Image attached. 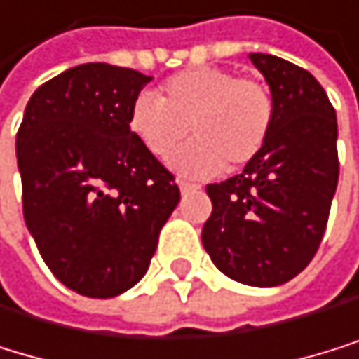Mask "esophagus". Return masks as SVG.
I'll list each match as a JSON object with an SVG mask.
<instances>
[{"label":"esophagus","mask_w":359,"mask_h":359,"mask_svg":"<svg viewBox=\"0 0 359 359\" xmlns=\"http://www.w3.org/2000/svg\"><path fill=\"white\" fill-rule=\"evenodd\" d=\"M176 185H178V189H181V194H189V191H198V189H201V187L194 185V183H187V181H183V178H178Z\"/></svg>","instance_id":"obj_1"}]
</instances>
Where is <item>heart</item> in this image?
I'll list each match as a JSON object with an SVG mask.
<instances>
[{
  "label": "heart",
  "mask_w": 359,
  "mask_h": 359,
  "mask_svg": "<svg viewBox=\"0 0 359 359\" xmlns=\"http://www.w3.org/2000/svg\"><path fill=\"white\" fill-rule=\"evenodd\" d=\"M275 119V104L257 80L220 67H194L170 78L156 93L139 95L128 111V130L152 156L168 158L185 176L205 178L246 165L259 154Z\"/></svg>",
  "instance_id": "b5f03b06"
}]
</instances>
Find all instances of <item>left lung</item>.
I'll return each instance as SVG.
<instances>
[{
    "mask_svg": "<svg viewBox=\"0 0 359 359\" xmlns=\"http://www.w3.org/2000/svg\"><path fill=\"white\" fill-rule=\"evenodd\" d=\"M266 78L275 119L244 172L207 185L203 246L222 275L252 287L294 279L312 262L338 185V121L320 82L272 54H248Z\"/></svg>",
    "mask_w": 359,
    "mask_h": 359,
    "instance_id": "left-lung-1",
    "label": "left lung"
}]
</instances>
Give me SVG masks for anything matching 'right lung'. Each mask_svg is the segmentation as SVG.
I'll return each instance as SVG.
<instances>
[{
  "label": "right lung",
  "mask_w": 359,
  "mask_h": 359,
  "mask_svg": "<svg viewBox=\"0 0 359 359\" xmlns=\"http://www.w3.org/2000/svg\"><path fill=\"white\" fill-rule=\"evenodd\" d=\"M150 80L109 62L78 65L32 93L17 133L25 226L54 277L89 299L144 279L181 201L174 176L128 130Z\"/></svg>",
  "instance_id": "add662e5"
}]
</instances>
